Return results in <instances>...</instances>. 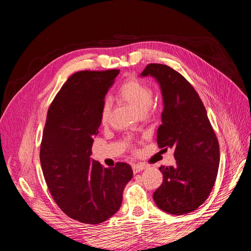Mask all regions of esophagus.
Listing matches in <instances>:
<instances>
[{"instance_id":"34e87169","label":"esophagus","mask_w":251,"mask_h":251,"mask_svg":"<svg viewBox=\"0 0 251 251\" xmlns=\"http://www.w3.org/2000/svg\"><path fill=\"white\" fill-rule=\"evenodd\" d=\"M132 169H133V172L136 174V173H139V172L143 171L144 170V166L141 165V164H134L132 166Z\"/></svg>"}]
</instances>
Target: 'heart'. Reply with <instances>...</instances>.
I'll return each mask as SVG.
<instances>
[{"mask_svg": "<svg viewBox=\"0 0 251 251\" xmlns=\"http://www.w3.org/2000/svg\"><path fill=\"white\" fill-rule=\"evenodd\" d=\"M119 95L138 114H147L153 104V91L134 77L127 78L121 83L119 87ZM110 112L111 103L109 100H105L100 112V120L102 124L108 121Z\"/></svg>", "mask_w": 251, "mask_h": 251, "instance_id": "b5f03b06", "label": "heart"}]
</instances>
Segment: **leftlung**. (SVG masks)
<instances>
[{"label":"left lung","instance_id":"1","mask_svg":"<svg viewBox=\"0 0 251 251\" xmlns=\"http://www.w3.org/2000/svg\"><path fill=\"white\" fill-rule=\"evenodd\" d=\"M151 76L161 90L163 111L157 130L159 148L175 149V166H160L163 182L153 194L157 206L185 215L206 201L216 182L220 149L198 93L180 73L150 64L140 74Z\"/></svg>","mask_w":251,"mask_h":251}]
</instances>
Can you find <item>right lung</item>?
<instances>
[{"instance_id":"obj_1","label":"right lung","mask_w":251,"mask_h":251,"mask_svg":"<svg viewBox=\"0 0 251 251\" xmlns=\"http://www.w3.org/2000/svg\"><path fill=\"white\" fill-rule=\"evenodd\" d=\"M119 70L80 71L68 78L47 114L40 160L53 199L65 214L100 224L118 211L131 165L103 168L91 159L104 97Z\"/></svg>"}]
</instances>
